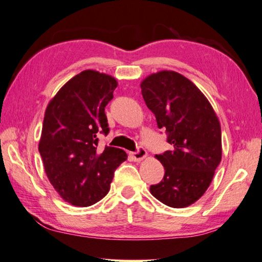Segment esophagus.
<instances>
[{
  "mask_svg": "<svg viewBox=\"0 0 262 262\" xmlns=\"http://www.w3.org/2000/svg\"><path fill=\"white\" fill-rule=\"evenodd\" d=\"M130 155H131V157L133 159V161L139 162L141 160H144L145 157L147 156V150L145 149L144 147H139L136 151L130 152Z\"/></svg>",
  "mask_w": 262,
  "mask_h": 262,
  "instance_id": "1",
  "label": "esophagus"
}]
</instances>
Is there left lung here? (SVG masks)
<instances>
[{
	"mask_svg": "<svg viewBox=\"0 0 262 262\" xmlns=\"http://www.w3.org/2000/svg\"><path fill=\"white\" fill-rule=\"evenodd\" d=\"M147 107L165 130L172 146L156 155L165 173L150 186L155 199L171 208H186L209 188L221 161V127L209 100L181 74L162 71L141 82Z\"/></svg>",
	"mask_w": 262,
	"mask_h": 262,
	"instance_id": "left-lung-1",
	"label": "left lung"
}]
</instances>
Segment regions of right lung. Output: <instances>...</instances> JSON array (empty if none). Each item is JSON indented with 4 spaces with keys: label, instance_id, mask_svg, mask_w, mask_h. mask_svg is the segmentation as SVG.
<instances>
[{
    "label": "right lung",
    "instance_id": "obj_1",
    "mask_svg": "<svg viewBox=\"0 0 262 262\" xmlns=\"http://www.w3.org/2000/svg\"><path fill=\"white\" fill-rule=\"evenodd\" d=\"M117 86L114 77L84 71L49 102L38 144L44 169L62 200L90 206L105 197L114 172L126 160L120 148H98L110 132L105 107Z\"/></svg>",
    "mask_w": 262,
    "mask_h": 262
}]
</instances>
